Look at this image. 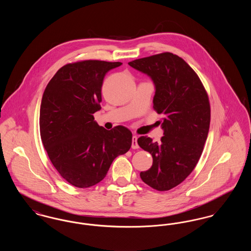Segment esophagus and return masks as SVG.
<instances>
[{"label": "esophagus", "instance_id": "1", "mask_svg": "<svg viewBox=\"0 0 251 251\" xmlns=\"http://www.w3.org/2000/svg\"><path fill=\"white\" fill-rule=\"evenodd\" d=\"M131 148H132V149H138V148H139L138 143H137V136H135V135H133V136H132Z\"/></svg>", "mask_w": 251, "mask_h": 251}]
</instances>
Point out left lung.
<instances>
[{
    "label": "left lung",
    "instance_id": "1",
    "mask_svg": "<svg viewBox=\"0 0 251 251\" xmlns=\"http://www.w3.org/2000/svg\"><path fill=\"white\" fill-rule=\"evenodd\" d=\"M129 65L152 79L153 109L163 115L161 142L153 143L147 136L137 139L153 158L151 167L140 177L157 191H168L191 174L201 156L211 121L209 97L198 74L172 52L133 60Z\"/></svg>",
    "mask_w": 251,
    "mask_h": 251
}]
</instances>
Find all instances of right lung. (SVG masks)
Instances as JSON below:
<instances>
[{
	"label": "right lung",
	"instance_id": "add662e5",
	"mask_svg": "<svg viewBox=\"0 0 251 251\" xmlns=\"http://www.w3.org/2000/svg\"><path fill=\"white\" fill-rule=\"evenodd\" d=\"M120 62L83 60L59 69L42 96L39 129L43 146L60 176L78 188L105 178L115 158L126 153L132 133L124 126L107 131L93 114L100 109L105 74Z\"/></svg>",
	"mask_w": 251,
	"mask_h": 251
}]
</instances>
